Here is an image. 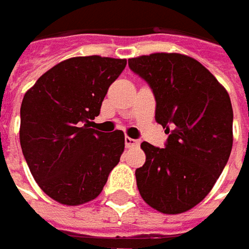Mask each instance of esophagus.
<instances>
[{
    "label": "esophagus",
    "instance_id": "esophagus-1",
    "mask_svg": "<svg viewBox=\"0 0 249 249\" xmlns=\"http://www.w3.org/2000/svg\"><path fill=\"white\" fill-rule=\"evenodd\" d=\"M124 142H126V147H127V148H130V147H137L140 144L139 140L131 139V137H126V139H124Z\"/></svg>",
    "mask_w": 249,
    "mask_h": 249
}]
</instances>
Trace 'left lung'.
<instances>
[{
  "instance_id": "1",
  "label": "left lung",
  "mask_w": 249,
  "mask_h": 249,
  "mask_svg": "<svg viewBox=\"0 0 249 249\" xmlns=\"http://www.w3.org/2000/svg\"><path fill=\"white\" fill-rule=\"evenodd\" d=\"M157 100L155 119L166 129L165 148L141 142L145 163L136 170L140 196L151 208L177 215L213 188L233 147L229 92L196 59L177 53L130 58Z\"/></svg>"
}]
</instances>
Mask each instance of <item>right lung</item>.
I'll list each match as a JSON object with an SVG mask.
<instances>
[{
	"mask_svg": "<svg viewBox=\"0 0 249 249\" xmlns=\"http://www.w3.org/2000/svg\"><path fill=\"white\" fill-rule=\"evenodd\" d=\"M126 59L74 56L55 65L26 91L19 139L36 183L66 206L100 196L124 151L122 130L91 129Z\"/></svg>",
	"mask_w": 249,
	"mask_h": 249,
	"instance_id": "right-lung-1",
	"label": "right lung"
}]
</instances>
